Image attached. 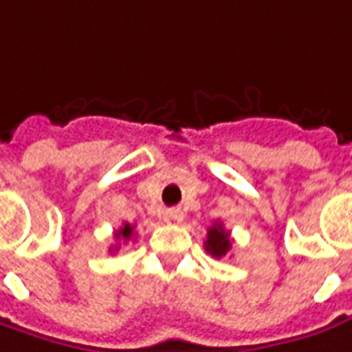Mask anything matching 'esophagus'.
I'll return each instance as SVG.
<instances>
[{
    "instance_id": "1",
    "label": "esophagus",
    "mask_w": 352,
    "mask_h": 352,
    "mask_svg": "<svg viewBox=\"0 0 352 352\" xmlns=\"http://www.w3.org/2000/svg\"><path fill=\"white\" fill-rule=\"evenodd\" d=\"M164 219H166L167 223H181L183 221V214H181V210H167L166 214H164Z\"/></svg>"
}]
</instances>
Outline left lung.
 I'll use <instances>...</instances> for the list:
<instances>
[{"instance_id": "8db88e82", "label": "left lung", "mask_w": 352, "mask_h": 352, "mask_svg": "<svg viewBox=\"0 0 352 352\" xmlns=\"http://www.w3.org/2000/svg\"><path fill=\"white\" fill-rule=\"evenodd\" d=\"M206 250L214 258L226 256L227 252L231 250V241H229V231L221 223H214L208 229L206 239Z\"/></svg>"}]
</instances>
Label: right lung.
Segmentation results:
<instances>
[{
    "instance_id": "right-lung-1",
    "label": "right lung",
    "mask_w": 352,
    "mask_h": 352,
    "mask_svg": "<svg viewBox=\"0 0 352 352\" xmlns=\"http://www.w3.org/2000/svg\"><path fill=\"white\" fill-rule=\"evenodd\" d=\"M135 235V227L131 226V223H123V227H119L116 231V239L117 241H129L131 236ZM121 245L113 246V248H109V252H116L117 248H119Z\"/></svg>"
}]
</instances>
